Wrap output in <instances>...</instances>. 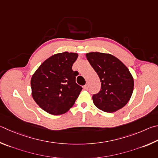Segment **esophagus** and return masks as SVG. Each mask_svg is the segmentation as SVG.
I'll use <instances>...</instances> for the list:
<instances>
[{
	"label": "esophagus",
	"mask_w": 158,
	"mask_h": 158,
	"mask_svg": "<svg viewBox=\"0 0 158 158\" xmlns=\"http://www.w3.org/2000/svg\"><path fill=\"white\" fill-rule=\"evenodd\" d=\"M83 89H85V90H87V89H88V85H87V84L85 85V86L83 87Z\"/></svg>",
	"instance_id": "34e87169"
}]
</instances>
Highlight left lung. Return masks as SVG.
<instances>
[{
    "mask_svg": "<svg viewBox=\"0 0 158 158\" xmlns=\"http://www.w3.org/2000/svg\"><path fill=\"white\" fill-rule=\"evenodd\" d=\"M86 57L101 82V91L92 96L94 104L108 113L122 108L131 99L134 89V79L128 69L110 53L90 52Z\"/></svg>",
    "mask_w": 158,
    "mask_h": 158,
    "instance_id": "obj_1",
    "label": "left lung"
}]
</instances>
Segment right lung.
<instances>
[{"label":"right lung","mask_w":158,"mask_h":158,"mask_svg":"<svg viewBox=\"0 0 158 158\" xmlns=\"http://www.w3.org/2000/svg\"><path fill=\"white\" fill-rule=\"evenodd\" d=\"M78 54L67 51L46 59L32 74V96L39 106L52 115L68 112L82 88L76 82L77 71L72 70Z\"/></svg>","instance_id":"1"}]
</instances>
